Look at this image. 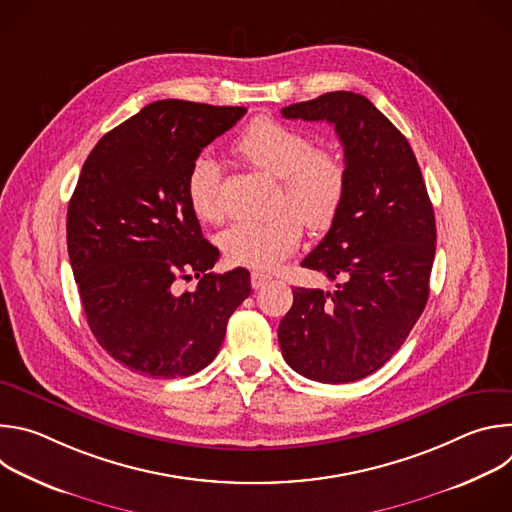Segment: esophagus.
I'll list each match as a JSON object with an SVG mask.
<instances>
[{
    "mask_svg": "<svg viewBox=\"0 0 512 512\" xmlns=\"http://www.w3.org/2000/svg\"><path fill=\"white\" fill-rule=\"evenodd\" d=\"M269 281H271V275H269V273H263V271H253V273H251V285H253V289H261V287H265Z\"/></svg>",
    "mask_w": 512,
    "mask_h": 512,
    "instance_id": "1",
    "label": "esophagus"
}]
</instances>
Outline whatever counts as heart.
Here are the masks:
<instances>
[{
    "mask_svg": "<svg viewBox=\"0 0 512 512\" xmlns=\"http://www.w3.org/2000/svg\"><path fill=\"white\" fill-rule=\"evenodd\" d=\"M233 152L251 168L279 178L283 212L265 223H235L221 237L225 257L243 267L271 269L294 253L302 241V223L312 231H326L346 198V166L326 148H314V139L281 121L259 117L235 139ZM221 168L208 154L190 164L186 196L200 221H218Z\"/></svg>",
    "mask_w": 512,
    "mask_h": 512,
    "instance_id": "b5f03b06",
    "label": "heart"
}]
</instances>
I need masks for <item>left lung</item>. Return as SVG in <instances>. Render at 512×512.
<instances>
[{
  "mask_svg": "<svg viewBox=\"0 0 512 512\" xmlns=\"http://www.w3.org/2000/svg\"><path fill=\"white\" fill-rule=\"evenodd\" d=\"M328 121L344 148V204L304 267L338 279L336 291L294 289L277 338L306 379L352 383L401 348L429 298L435 216L405 135L362 95L334 91L281 109Z\"/></svg>",
  "mask_w": 512,
  "mask_h": 512,
  "instance_id": "8db88e82",
  "label": "left lung"
}]
</instances>
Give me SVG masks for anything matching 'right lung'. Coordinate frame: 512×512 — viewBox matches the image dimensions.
Instances as JSON below:
<instances>
[{
  "mask_svg": "<svg viewBox=\"0 0 512 512\" xmlns=\"http://www.w3.org/2000/svg\"><path fill=\"white\" fill-rule=\"evenodd\" d=\"M245 107L178 99L145 105L89 154L66 214L68 257L91 332L125 369L190 377L214 360L251 275L212 273L218 249L186 196L190 164ZM194 272L190 292L176 278Z\"/></svg>",
  "mask_w": 512,
  "mask_h": 512,
  "instance_id": "add662e5",
  "label": "right lung"
}]
</instances>
